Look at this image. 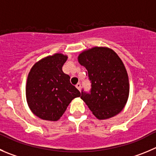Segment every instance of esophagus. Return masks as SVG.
<instances>
[{
  "instance_id": "esophagus-1",
  "label": "esophagus",
  "mask_w": 156,
  "mask_h": 156,
  "mask_svg": "<svg viewBox=\"0 0 156 156\" xmlns=\"http://www.w3.org/2000/svg\"><path fill=\"white\" fill-rule=\"evenodd\" d=\"M76 88L80 90V91L81 90V84L80 83H77L76 85Z\"/></svg>"
}]
</instances>
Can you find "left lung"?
<instances>
[{
	"mask_svg": "<svg viewBox=\"0 0 156 156\" xmlns=\"http://www.w3.org/2000/svg\"><path fill=\"white\" fill-rule=\"evenodd\" d=\"M78 62L88 72L90 93L82 91L81 99L99 119H107L119 113L129 94L126 69L112 49L95 47L78 56Z\"/></svg>",
	"mask_w": 156,
	"mask_h": 156,
	"instance_id": "left-lung-1",
	"label": "left lung"
}]
</instances>
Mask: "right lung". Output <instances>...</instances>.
<instances>
[{
  "label": "right lung",
  "mask_w": 156,
  "mask_h": 156,
  "mask_svg": "<svg viewBox=\"0 0 156 156\" xmlns=\"http://www.w3.org/2000/svg\"><path fill=\"white\" fill-rule=\"evenodd\" d=\"M68 57L63 53L47 56L37 62L29 72L26 98L31 112L44 120L57 121L80 92L70 83L63 72Z\"/></svg>",
  "instance_id": "right-lung-1"
}]
</instances>
